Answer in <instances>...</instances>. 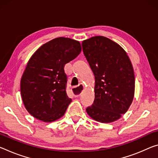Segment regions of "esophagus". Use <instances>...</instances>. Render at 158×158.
I'll use <instances>...</instances> for the list:
<instances>
[{
	"label": "esophagus",
	"mask_w": 158,
	"mask_h": 158,
	"mask_svg": "<svg viewBox=\"0 0 158 158\" xmlns=\"http://www.w3.org/2000/svg\"><path fill=\"white\" fill-rule=\"evenodd\" d=\"M75 88H77V87H73V88H72V89H74ZM77 89H78V91H77L76 93H75V94H74V97H79V95H80V94H81V92L84 89V84H80L79 85L78 88H77Z\"/></svg>",
	"instance_id": "1"
}]
</instances>
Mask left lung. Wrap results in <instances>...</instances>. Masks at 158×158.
Wrapping results in <instances>:
<instances>
[{
	"label": "left lung",
	"instance_id": "1",
	"mask_svg": "<svg viewBox=\"0 0 158 158\" xmlns=\"http://www.w3.org/2000/svg\"><path fill=\"white\" fill-rule=\"evenodd\" d=\"M82 48L95 77V99L86 112L102 123L116 121L126 113L134 99L131 60L119 44L105 36L84 40Z\"/></svg>",
	"mask_w": 158,
	"mask_h": 158
}]
</instances>
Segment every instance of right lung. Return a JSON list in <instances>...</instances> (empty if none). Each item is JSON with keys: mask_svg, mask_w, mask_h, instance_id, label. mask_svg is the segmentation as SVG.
<instances>
[{"mask_svg": "<svg viewBox=\"0 0 158 158\" xmlns=\"http://www.w3.org/2000/svg\"><path fill=\"white\" fill-rule=\"evenodd\" d=\"M81 51L78 41L58 37L32 55L22 74L20 91L25 108L35 118L51 122L65 113L72 99L66 92L64 67Z\"/></svg>", "mask_w": 158, "mask_h": 158, "instance_id": "add662e5", "label": "right lung"}]
</instances>
